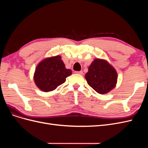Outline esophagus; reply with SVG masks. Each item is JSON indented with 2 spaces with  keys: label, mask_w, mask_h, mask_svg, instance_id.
Wrapping results in <instances>:
<instances>
[{
  "label": "esophagus",
  "mask_w": 148,
  "mask_h": 148,
  "mask_svg": "<svg viewBox=\"0 0 148 148\" xmlns=\"http://www.w3.org/2000/svg\"><path fill=\"white\" fill-rule=\"evenodd\" d=\"M76 73L79 74V75H83V71H76Z\"/></svg>",
  "instance_id": "1"
}]
</instances>
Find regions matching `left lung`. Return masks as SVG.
Masks as SVG:
<instances>
[{
  "instance_id": "8db88e82",
  "label": "left lung",
  "mask_w": 148,
  "mask_h": 148,
  "mask_svg": "<svg viewBox=\"0 0 148 148\" xmlns=\"http://www.w3.org/2000/svg\"><path fill=\"white\" fill-rule=\"evenodd\" d=\"M117 71L108 62L96 59L92 61L85 75L88 84L101 95H104L114 89L117 82Z\"/></svg>"
}]
</instances>
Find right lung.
Instances as JSON below:
<instances>
[{"instance_id":"obj_1","label":"right lung","mask_w":148,"mask_h":148,"mask_svg":"<svg viewBox=\"0 0 148 148\" xmlns=\"http://www.w3.org/2000/svg\"><path fill=\"white\" fill-rule=\"evenodd\" d=\"M61 56H56L43 59L36 68L34 81L38 88L44 92L56 89L63 84L72 72L66 69Z\"/></svg>"}]
</instances>
